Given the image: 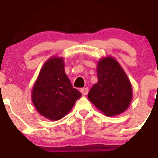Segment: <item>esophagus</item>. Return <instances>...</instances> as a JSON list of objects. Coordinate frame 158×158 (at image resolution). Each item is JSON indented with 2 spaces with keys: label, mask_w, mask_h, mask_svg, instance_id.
Masks as SVG:
<instances>
[{
  "label": "esophagus",
  "mask_w": 158,
  "mask_h": 158,
  "mask_svg": "<svg viewBox=\"0 0 158 158\" xmlns=\"http://www.w3.org/2000/svg\"><path fill=\"white\" fill-rule=\"evenodd\" d=\"M81 93L84 96H86L88 94V93H89V89L88 88H83V89H81Z\"/></svg>",
  "instance_id": "esophagus-1"
}]
</instances>
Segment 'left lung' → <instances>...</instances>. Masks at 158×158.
<instances>
[{
    "label": "left lung",
    "mask_w": 158,
    "mask_h": 158,
    "mask_svg": "<svg viewBox=\"0 0 158 158\" xmlns=\"http://www.w3.org/2000/svg\"><path fill=\"white\" fill-rule=\"evenodd\" d=\"M96 72L98 81L90 89L89 100L106 116L124 112L133 97L132 86L126 72L111 56L99 60Z\"/></svg>",
    "instance_id": "obj_1"
}]
</instances>
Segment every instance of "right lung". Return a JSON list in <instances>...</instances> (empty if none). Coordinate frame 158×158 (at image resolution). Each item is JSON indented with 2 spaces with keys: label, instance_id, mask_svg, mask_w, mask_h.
<instances>
[{
  "label": "right lung",
  "instance_id": "1",
  "mask_svg": "<svg viewBox=\"0 0 158 158\" xmlns=\"http://www.w3.org/2000/svg\"><path fill=\"white\" fill-rule=\"evenodd\" d=\"M81 96L65 73L63 58L52 56L47 59L32 88L31 100L36 111L50 120H59Z\"/></svg>",
  "mask_w": 158,
  "mask_h": 158
}]
</instances>
